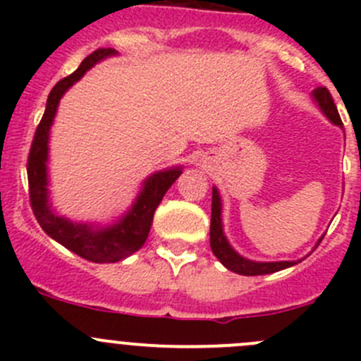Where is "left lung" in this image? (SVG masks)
I'll use <instances>...</instances> for the list:
<instances>
[{
  "label": "left lung",
  "mask_w": 361,
  "mask_h": 361,
  "mask_svg": "<svg viewBox=\"0 0 361 361\" xmlns=\"http://www.w3.org/2000/svg\"><path fill=\"white\" fill-rule=\"evenodd\" d=\"M316 103L319 104L323 113L329 116L330 122L336 126H342L341 115H338L334 97L326 87H316L312 90ZM221 202L220 195H218L216 188H213V201H211V227H209V243L211 250H213L214 257L232 272H238L243 276H262V274H271V272L283 271L286 267H292L295 262H251L243 258L241 255L235 253L231 248V245L225 239L224 231H221Z\"/></svg>",
  "instance_id": "1"
}]
</instances>
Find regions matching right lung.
Returning <instances> with one entry per match:
<instances>
[{
  "mask_svg": "<svg viewBox=\"0 0 361 361\" xmlns=\"http://www.w3.org/2000/svg\"><path fill=\"white\" fill-rule=\"evenodd\" d=\"M115 54L113 49H97L90 56L82 61L78 69L69 76L54 85L50 90L49 99H47V108L36 127L35 137H32L31 150L27 157V181H29V202L38 220L39 227L47 232L52 239L68 248L78 257L85 258L96 264H108V262H118L122 258L129 257L134 251H137L145 245L150 232L152 221H154V213L157 206L169 190L171 185L176 181L181 174L180 167H174L169 171H160L145 181V188L137 197L136 204L133 206L130 213L123 220L113 227L101 228V231H92L87 225H75L64 218L56 216L49 209L47 204V143H49V130L52 126L54 115H56L57 104L63 94L75 82H78L85 71H89L97 61L103 57Z\"/></svg>",
  "mask_w": 361,
  "mask_h": 361,
  "instance_id": "obj_1",
  "label": "right lung"
}]
</instances>
